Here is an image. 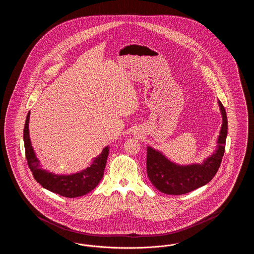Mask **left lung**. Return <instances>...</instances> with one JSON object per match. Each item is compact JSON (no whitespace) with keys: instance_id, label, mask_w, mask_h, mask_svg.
I'll return each instance as SVG.
<instances>
[{"instance_id":"8db88e82","label":"left lung","mask_w":254,"mask_h":254,"mask_svg":"<svg viewBox=\"0 0 254 254\" xmlns=\"http://www.w3.org/2000/svg\"><path fill=\"white\" fill-rule=\"evenodd\" d=\"M223 124L218 138V148L202 165L178 166L170 162L161 152L147 146L146 172L152 185L161 192L181 195L192 191L207 184L215 176L225 153L228 133V118L225 108L218 101Z\"/></svg>"}]
</instances>
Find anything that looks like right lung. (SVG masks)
<instances>
[{
  "label": "right lung",
  "mask_w": 254,
  "mask_h": 254,
  "mask_svg": "<svg viewBox=\"0 0 254 254\" xmlns=\"http://www.w3.org/2000/svg\"><path fill=\"white\" fill-rule=\"evenodd\" d=\"M29 115L30 113L28 112L24 124V150L27 165L33 174L34 179L49 191L67 198L83 196L94 190L104 176L107 159L109 156V147H105L101 154L94 158L91 166L81 172L70 175L53 174L40 168L39 161L29 139Z\"/></svg>",
  "instance_id": "1"
}]
</instances>
